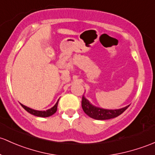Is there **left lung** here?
Returning a JSON list of instances; mask_svg holds the SVG:
<instances>
[{
    "label": "left lung",
    "mask_w": 155,
    "mask_h": 155,
    "mask_svg": "<svg viewBox=\"0 0 155 155\" xmlns=\"http://www.w3.org/2000/svg\"><path fill=\"white\" fill-rule=\"evenodd\" d=\"M129 105H127L124 107L120 109H115V110H109V109L101 108L99 107L94 106L91 103L84 95L82 96V107L84 113L91 118L95 119L98 120H105L109 119L114 118L120 116L123 113Z\"/></svg>",
    "instance_id": "1"
}]
</instances>
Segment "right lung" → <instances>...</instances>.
Here are the masks:
<instances>
[{
    "label": "right lung",
    "instance_id": "add662e5",
    "mask_svg": "<svg viewBox=\"0 0 155 155\" xmlns=\"http://www.w3.org/2000/svg\"><path fill=\"white\" fill-rule=\"evenodd\" d=\"M58 100H59V99H58ZM58 100L54 106L52 107L51 108L48 109V110H34V109L30 108V107L25 106V105H22V104H21V106L24 107L27 112H29V113L31 114L34 115V116L40 117H48L52 116L53 114H54L56 112Z\"/></svg>",
    "mask_w": 155,
    "mask_h": 155
}]
</instances>
